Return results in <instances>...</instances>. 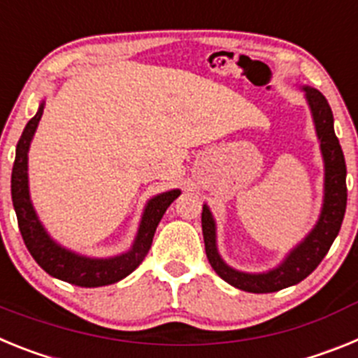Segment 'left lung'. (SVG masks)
Here are the masks:
<instances>
[{"mask_svg":"<svg viewBox=\"0 0 358 358\" xmlns=\"http://www.w3.org/2000/svg\"><path fill=\"white\" fill-rule=\"evenodd\" d=\"M301 90L305 91V98L314 118L319 147L324 161V197H322L321 215L314 229L303 238V242L297 243L278 267L271 268L267 273H242L229 267L222 260V256L218 255L215 218L206 204L202 206V235H204V248L211 267L229 285L245 292H276L305 280L330 251L335 236L339 235L344 211H346V161L334 131V115L322 93L308 85H303Z\"/></svg>","mask_w":358,"mask_h":358,"instance_id":"8db88e82","label":"left lung"}]
</instances>
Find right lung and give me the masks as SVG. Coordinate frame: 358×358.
<instances>
[{
    "mask_svg": "<svg viewBox=\"0 0 358 358\" xmlns=\"http://www.w3.org/2000/svg\"><path fill=\"white\" fill-rule=\"evenodd\" d=\"M43 109L44 102H41L36 116L27 123L23 134L19 138L14 169H12V202H14L19 231L24 240V245L34 256V260L57 280L68 281L71 285L78 287H103L116 283L129 276L145 260L157 224L163 218L166 208L181 195V189H170V192L152 197L147 202L140 227H138V235L127 252H122L113 258H90V256L77 255L62 248L41 224L36 210L31 206L30 189H28V150H30L31 138L36 134V129L43 116Z\"/></svg>",
    "mask_w": 358,
    "mask_h": 358,
    "instance_id": "1",
    "label": "right lung"
}]
</instances>
